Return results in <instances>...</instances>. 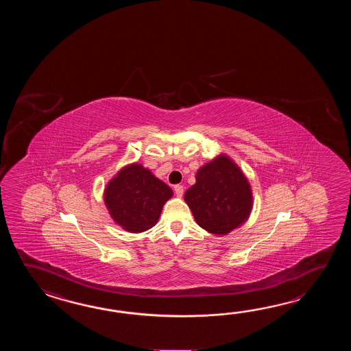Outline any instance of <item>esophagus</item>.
I'll return each mask as SVG.
<instances>
[{"label": "esophagus", "instance_id": "esophagus-1", "mask_svg": "<svg viewBox=\"0 0 351 351\" xmlns=\"http://www.w3.org/2000/svg\"><path fill=\"white\" fill-rule=\"evenodd\" d=\"M174 192H176V194H177L178 197H182L183 192H184V188H183V186L178 184V186H174Z\"/></svg>", "mask_w": 351, "mask_h": 351}]
</instances>
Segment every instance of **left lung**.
Returning <instances> with one entry per match:
<instances>
[{"label": "left lung", "instance_id": "8db88e82", "mask_svg": "<svg viewBox=\"0 0 351 351\" xmlns=\"http://www.w3.org/2000/svg\"><path fill=\"white\" fill-rule=\"evenodd\" d=\"M184 201L199 227L226 236L248 219L254 195L242 169L227 154H219L197 171Z\"/></svg>", "mask_w": 351, "mask_h": 351}]
</instances>
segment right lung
Instances as JSON below:
<instances>
[{
  "label": "right lung",
  "instance_id": "obj_1",
  "mask_svg": "<svg viewBox=\"0 0 351 351\" xmlns=\"http://www.w3.org/2000/svg\"><path fill=\"white\" fill-rule=\"evenodd\" d=\"M172 188L141 163L125 165L105 186L104 203L115 223L130 233L148 231L157 224Z\"/></svg>",
  "mask_w": 351,
  "mask_h": 351
}]
</instances>
